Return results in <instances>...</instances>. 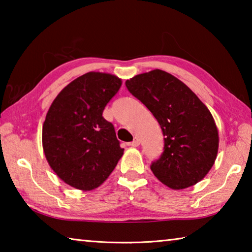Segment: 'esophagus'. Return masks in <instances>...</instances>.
I'll use <instances>...</instances> for the list:
<instances>
[{
	"instance_id": "obj_1",
	"label": "esophagus",
	"mask_w": 252,
	"mask_h": 252,
	"mask_svg": "<svg viewBox=\"0 0 252 252\" xmlns=\"http://www.w3.org/2000/svg\"><path fill=\"white\" fill-rule=\"evenodd\" d=\"M139 144H140V140H139V138H136V136H135L133 141L129 143V146H131V147H138Z\"/></svg>"
}]
</instances>
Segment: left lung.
<instances>
[{
	"label": "left lung",
	"mask_w": 252,
	"mask_h": 252,
	"mask_svg": "<svg viewBox=\"0 0 252 252\" xmlns=\"http://www.w3.org/2000/svg\"><path fill=\"white\" fill-rule=\"evenodd\" d=\"M132 95L157 119L163 152L150 168L171 189H185L206 177L218 153L219 135L210 111L180 80L153 70L126 81Z\"/></svg>",
	"instance_id": "1"
}]
</instances>
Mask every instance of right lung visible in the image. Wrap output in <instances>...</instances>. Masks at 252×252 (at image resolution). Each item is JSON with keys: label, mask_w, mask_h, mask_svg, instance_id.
Returning a JSON list of instances; mask_svg holds the SVG:
<instances>
[{"label": "right lung", "mask_w": 252, "mask_h": 252, "mask_svg": "<svg viewBox=\"0 0 252 252\" xmlns=\"http://www.w3.org/2000/svg\"><path fill=\"white\" fill-rule=\"evenodd\" d=\"M120 87L117 76L89 72L67 84L51 104L42 130L44 155L69 186L97 188L122 157L113 125L102 117Z\"/></svg>", "instance_id": "add662e5"}]
</instances>
